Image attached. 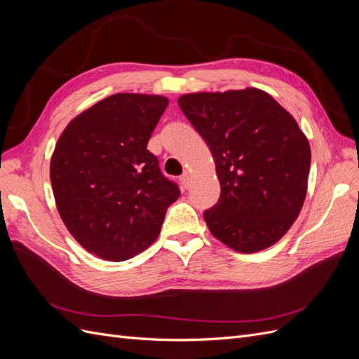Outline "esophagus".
Returning <instances> with one entry per match:
<instances>
[{"label": "esophagus", "mask_w": 359, "mask_h": 359, "mask_svg": "<svg viewBox=\"0 0 359 359\" xmlns=\"http://www.w3.org/2000/svg\"><path fill=\"white\" fill-rule=\"evenodd\" d=\"M180 182L182 184L184 189H187L189 187V182H190V173L189 172H184L182 175L180 177Z\"/></svg>", "instance_id": "34e87169"}]
</instances>
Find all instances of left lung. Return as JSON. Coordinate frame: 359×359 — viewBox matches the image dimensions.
<instances>
[{
	"label": "left lung",
	"instance_id": "8db88e82",
	"mask_svg": "<svg viewBox=\"0 0 359 359\" xmlns=\"http://www.w3.org/2000/svg\"><path fill=\"white\" fill-rule=\"evenodd\" d=\"M178 104L215 161L220 198L203 211L211 233L240 253L276 244L307 194L310 145L295 119L256 88L186 94Z\"/></svg>",
	"mask_w": 359,
	"mask_h": 359
}]
</instances>
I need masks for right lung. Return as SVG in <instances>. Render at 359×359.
<instances>
[{"label": "right lung", "mask_w": 359, "mask_h": 359, "mask_svg": "<svg viewBox=\"0 0 359 359\" xmlns=\"http://www.w3.org/2000/svg\"><path fill=\"white\" fill-rule=\"evenodd\" d=\"M169 100L121 93L76 116L58 139L50 181L64 224L85 250L112 262L156 241L177 182L147 149Z\"/></svg>", "instance_id": "obj_1"}]
</instances>
